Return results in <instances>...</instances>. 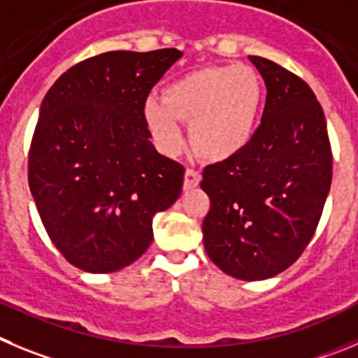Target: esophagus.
<instances>
[{
  "label": "esophagus",
  "instance_id": "esophagus-1",
  "mask_svg": "<svg viewBox=\"0 0 358 358\" xmlns=\"http://www.w3.org/2000/svg\"><path fill=\"white\" fill-rule=\"evenodd\" d=\"M199 180H201V175H199L196 169H187L185 178H183V189H185V191L194 189L196 185H199Z\"/></svg>",
  "mask_w": 358,
  "mask_h": 358
}]
</instances>
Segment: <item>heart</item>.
Listing matches in <instances>:
<instances>
[{"instance_id":"heart-1","label":"heart","mask_w":358,"mask_h":358,"mask_svg":"<svg viewBox=\"0 0 358 358\" xmlns=\"http://www.w3.org/2000/svg\"><path fill=\"white\" fill-rule=\"evenodd\" d=\"M264 98L259 73L248 66H207L173 80L162 101L146 99L144 123L164 153L182 146L178 121L189 124V139L199 157L223 160L250 143Z\"/></svg>"}]
</instances>
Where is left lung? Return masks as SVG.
Listing matches in <instances>:
<instances>
[{
	"mask_svg": "<svg viewBox=\"0 0 358 358\" xmlns=\"http://www.w3.org/2000/svg\"><path fill=\"white\" fill-rule=\"evenodd\" d=\"M266 82L260 127L250 143L203 169L210 198L203 244L239 280L285 271L308 246L331 183V148L315 94L285 67L250 57Z\"/></svg>",
	"mask_w": 358,
	"mask_h": 358,
	"instance_id": "8db88e82",
	"label": "left lung"
}]
</instances>
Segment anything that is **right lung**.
Masks as SVG:
<instances>
[{
	"instance_id": "obj_1",
	"label": "right lung",
	"mask_w": 358,
	"mask_h": 358,
	"mask_svg": "<svg viewBox=\"0 0 358 358\" xmlns=\"http://www.w3.org/2000/svg\"><path fill=\"white\" fill-rule=\"evenodd\" d=\"M180 57L175 48L108 51L67 69L44 96L28 183L51 243L82 271L135 262L153 241V215L182 192L185 169L150 143L143 115Z\"/></svg>"
}]
</instances>
